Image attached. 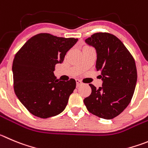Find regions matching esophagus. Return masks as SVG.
<instances>
[{
	"mask_svg": "<svg viewBox=\"0 0 148 148\" xmlns=\"http://www.w3.org/2000/svg\"><path fill=\"white\" fill-rule=\"evenodd\" d=\"M76 82H77V87L80 86V85L82 84V82H81L80 80H79V79H77V80H76Z\"/></svg>",
	"mask_w": 148,
	"mask_h": 148,
	"instance_id": "1",
	"label": "esophagus"
}]
</instances>
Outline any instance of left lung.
Here are the masks:
<instances>
[{"mask_svg": "<svg viewBox=\"0 0 148 148\" xmlns=\"http://www.w3.org/2000/svg\"><path fill=\"white\" fill-rule=\"evenodd\" d=\"M97 54L96 68L101 71L102 87L92 84L91 93L84 99L88 111L103 119L119 115L129 104L137 80L136 63L122 41L109 33H96L85 40Z\"/></svg>", "mask_w": 148, "mask_h": 148, "instance_id": "1", "label": "left lung"}]
</instances>
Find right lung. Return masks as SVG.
I'll list each match as a JSON object with an SVG mask.
<instances>
[{
  "label": "right lung",
  "mask_w": 148,
  "mask_h": 148,
  "mask_svg": "<svg viewBox=\"0 0 148 148\" xmlns=\"http://www.w3.org/2000/svg\"><path fill=\"white\" fill-rule=\"evenodd\" d=\"M77 41L38 34L27 40L15 55L12 65L15 94L34 115L50 118L66 108L76 81H59L53 71Z\"/></svg>",
  "instance_id": "obj_1"
}]
</instances>
